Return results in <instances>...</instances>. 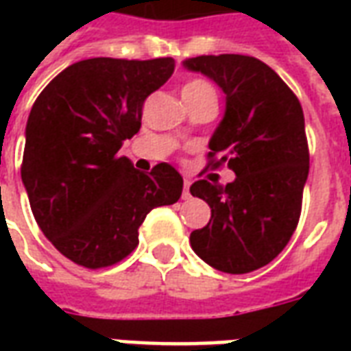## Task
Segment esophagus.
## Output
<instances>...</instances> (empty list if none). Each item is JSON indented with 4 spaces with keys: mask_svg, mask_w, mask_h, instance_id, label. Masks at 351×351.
Returning <instances> with one entry per match:
<instances>
[{
    "mask_svg": "<svg viewBox=\"0 0 351 351\" xmlns=\"http://www.w3.org/2000/svg\"><path fill=\"white\" fill-rule=\"evenodd\" d=\"M191 193H190V180L186 178L184 180V191H182V199H190Z\"/></svg>",
    "mask_w": 351,
    "mask_h": 351,
    "instance_id": "34e87169",
    "label": "esophagus"
}]
</instances>
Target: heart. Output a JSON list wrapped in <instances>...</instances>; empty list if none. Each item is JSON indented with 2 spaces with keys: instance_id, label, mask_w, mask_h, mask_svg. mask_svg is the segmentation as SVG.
I'll use <instances>...</instances> for the list:
<instances>
[{
  "instance_id": "b5f03b06",
  "label": "heart",
  "mask_w": 351,
  "mask_h": 351,
  "mask_svg": "<svg viewBox=\"0 0 351 351\" xmlns=\"http://www.w3.org/2000/svg\"><path fill=\"white\" fill-rule=\"evenodd\" d=\"M182 93H184V99H186V103L203 99V97H216V92H214L213 84L201 79L190 80V82L184 86Z\"/></svg>"
}]
</instances>
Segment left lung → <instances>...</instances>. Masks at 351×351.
<instances>
[{"instance_id": "left-lung-1", "label": "left lung", "mask_w": 351, "mask_h": 351, "mask_svg": "<svg viewBox=\"0 0 351 351\" xmlns=\"http://www.w3.org/2000/svg\"><path fill=\"white\" fill-rule=\"evenodd\" d=\"M184 65L226 93V116L210 138L206 167L228 165L237 175L226 186L218 176L190 186L191 195L210 206L208 223L190 235L191 248L221 272L258 271L286 248L301 218L310 169L301 103L258 58L197 56Z\"/></svg>"}]
</instances>
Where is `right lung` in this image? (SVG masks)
Here are the masks:
<instances>
[{"label": "right lung", "mask_w": 351, "mask_h": 351, "mask_svg": "<svg viewBox=\"0 0 351 351\" xmlns=\"http://www.w3.org/2000/svg\"><path fill=\"white\" fill-rule=\"evenodd\" d=\"M173 71V58H92L69 65L35 99L22 182L37 226L73 263L122 261L137 248L146 214L182 195V176L169 163L145 175L118 156L141 130L146 97Z\"/></svg>", "instance_id": "right-lung-1"}]
</instances>
